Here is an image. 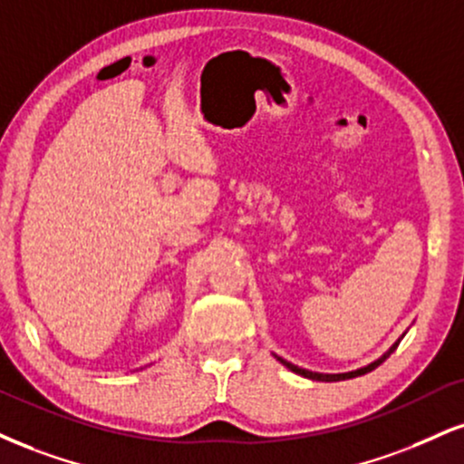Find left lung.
I'll return each instance as SVG.
<instances>
[{
  "mask_svg": "<svg viewBox=\"0 0 464 464\" xmlns=\"http://www.w3.org/2000/svg\"><path fill=\"white\" fill-rule=\"evenodd\" d=\"M398 343H400V339L398 342H395L392 348H389V353H384L381 359L378 361H373V362H370V365L367 367H361V370H354V372H348V373H317V372H309V370H303V367H298V365H294V362H287L285 359H281V356H276L278 361L283 362V365L287 367V370H292V372H295V373H300V376H304V378H311V381H322V382H337V381H348V378H356V376H362V373H367V372H372V370H376L378 365H381V362H384L389 359V356H392V353L395 348H398Z\"/></svg>",
  "mask_w": 464,
  "mask_h": 464,
  "instance_id": "8db88e82",
  "label": "left lung"
}]
</instances>
